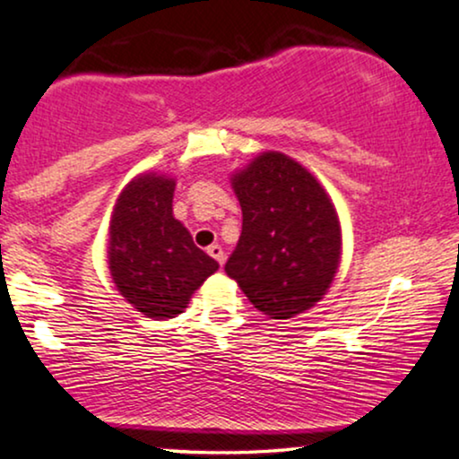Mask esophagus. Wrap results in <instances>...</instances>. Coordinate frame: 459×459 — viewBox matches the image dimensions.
<instances>
[{
    "instance_id": "1",
    "label": "esophagus",
    "mask_w": 459,
    "mask_h": 459,
    "mask_svg": "<svg viewBox=\"0 0 459 459\" xmlns=\"http://www.w3.org/2000/svg\"><path fill=\"white\" fill-rule=\"evenodd\" d=\"M207 254H209V256H212V258H215V261L220 263V267H222L224 261H226V256H224V250H222V246H218V244L209 246V247H207Z\"/></svg>"
}]
</instances>
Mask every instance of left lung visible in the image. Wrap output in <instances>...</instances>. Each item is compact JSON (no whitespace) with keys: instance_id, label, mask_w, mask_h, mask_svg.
I'll list each match as a JSON object with an SVG mask.
<instances>
[{"instance_id":"left-lung-1","label":"left lung","mask_w":459,"mask_h":459,"mask_svg":"<svg viewBox=\"0 0 459 459\" xmlns=\"http://www.w3.org/2000/svg\"><path fill=\"white\" fill-rule=\"evenodd\" d=\"M244 213L239 244L226 263L256 310L292 318L327 295L342 258L333 201L303 164L263 152L230 175Z\"/></svg>"}]
</instances>
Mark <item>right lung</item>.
I'll return each instance as SVG.
<instances>
[{
	"instance_id": "add662e5",
	"label": "right lung",
	"mask_w": 459,
	"mask_h": 459,
	"mask_svg": "<svg viewBox=\"0 0 459 459\" xmlns=\"http://www.w3.org/2000/svg\"><path fill=\"white\" fill-rule=\"evenodd\" d=\"M175 179L141 173L115 201L108 226V272L126 301L147 318H175L220 264L195 246L173 215Z\"/></svg>"
}]
</instances>
